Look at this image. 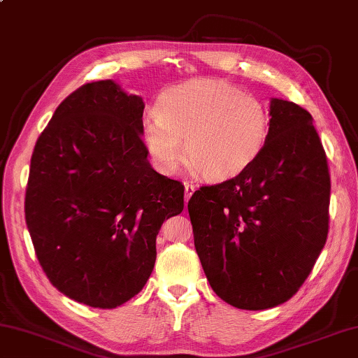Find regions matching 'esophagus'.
<instances>
[{
	"label": "esophagus",
	"mask_w": 358,
	"mask_h": 358,
	"mask_svg": "<svg viewBox=\"0 0 358 358\" xmlns=\"http://www.w3.org/2000/svg\"><path fill=\"white\" fill-rule=\"evenodd\" d=\"M196 191V186L191 183H185V204H188L189 197L193 196V193Z\"/></svg>",
	"instance_id": "1"
}]
</instances>
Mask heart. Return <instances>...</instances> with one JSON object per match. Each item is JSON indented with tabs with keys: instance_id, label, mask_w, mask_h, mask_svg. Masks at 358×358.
<instances>
[{
	"instance_id": "1",
	"label": "heart",
	"mask_w": 358,
	"mask_h": 358,
	"mask_svg": "<svg viewBox=\"0 0 358 358\" xmlns=\"http://www.w3.org/2000/svg\"><path fill=\"white\" fill-rule=\"evenodd\" d=\"M268 133V108L220 78H193L169 88L159 98L157 114L146 115L141 127L143 143L162 173L177 172L185 151L189 167L209 181L248 170Z\"/></svg>"
}]
</instances>
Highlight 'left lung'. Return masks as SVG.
I'll list each match as a JSON object with an SVG mask.
<instances>
[{"instance_id":"8db88e82","label":"left lung","mask_w":358,"mask_h":358,"mask_svg":"<svg viewBox=\"0 0 358 358\" xmlns=\"http://www.w3.org/2000/svg\"><path fill=\"white\" fill-rule=\"evenodd\" d=\"M268 112V140L257 161L238 177L202 186L188 202L213 292L244 310L289 301L328 236L331 181L312 115L280 98H271Z\"/></svg>"}]
</instances>
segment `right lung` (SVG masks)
I'll return each instance as SVG.
<instances>
[{"label": "right lung", "mask_w": 358, "mask_h": 358, "mask_svg": "<svg viewBox=\"0 0 358 358\" xmlns=\"http://www.w3.org/2000/svg\"><path fill=\"white\" fill-rule=\"evenodd\" d=\"M145 103L114 80L69 94L36 141L25 222L36 257L64 296L115 308L143 289L165 218L183 185L157 173L141 138Z\"/></svg>", "instance_id": "add662e5"}]
</instances>
